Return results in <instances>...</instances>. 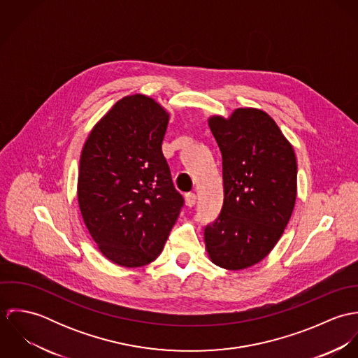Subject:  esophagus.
<instances>
[{
    "instance_id": "obj_1",
    "label": "esophagus",
    "mask_w": 358,
    "mask_h": 358,
    "mask_svg": "<svg viewBox=\"0 0 358 358\" xmlns=\"http://www.w3.org/2000/svg\"><path fill=\"white\" fill-rule=\"evenodd\" d=\"M197 203V197H196V194L194 193H189V194H186V205L187 206H194Z\"/></svg>"
}]
</instances>
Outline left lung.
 Instances as JSON below:
<instances>
[{
    "instance_id": "left-lung-1",
    "label": "left lung",
    "mask_w": 358,
    "mask_h": 358,
    "mask_svg": "<svg viewBox=\"0 0 358 358\" xmlns=\"http://www.w3.org/2000/svg\"><path fill=\"white\" fill-rule=\"evenodd\" d=\"M209 129L222 153L224 200L205 227V250L227 270L251 267L275 247L296 201V157L275 121L263 110L236 108L210 115Z\"/></svg>"
}]
</instances>
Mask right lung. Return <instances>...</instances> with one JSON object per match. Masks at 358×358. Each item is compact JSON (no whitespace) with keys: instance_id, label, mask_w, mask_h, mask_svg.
<instances>
[{"instance_id":"right-lung-1","label":"right lung","mask_w":358,"mask_h":358,"mask_svg":"<svg viewBox=\"0 0 358 358\" xmlns=\"http://www.w3.org/2000/svg\"><path fill=\"white\" fill-rule=\"evenodd\" d=\"M169 113L135 94L115 103L90 132L78 169L84 223L110 262L149 264L161 254L183 197L162 154Z\"/></svg>"}]
</instances>
